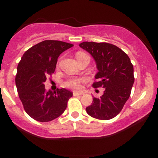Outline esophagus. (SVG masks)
<instances>
[{"mask_svg":"<svg viewBox=\"0 0 158 158\" xmlns=\"http://www.w3.org/2000/svg\"><path fill=\"white\" fill-rule=\"evenodd\" d=\"M73 94L74 97H77V96L82 95V94H84V93H83V92H81V91H74Z\"/></svg>","mask_w":158,"mask_h":158,"instance_id":"1","label":"esophagus"}]
</instances>
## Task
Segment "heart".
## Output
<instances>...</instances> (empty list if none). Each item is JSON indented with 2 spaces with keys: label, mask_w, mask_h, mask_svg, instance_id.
<instances>
[{
  "label": "heart",
  "mask_w": 158,
  "mask_h": 158,
  "mask_svg": "<svg viewBox=\"0 0 158 158\" xmlns=\"http://www.w3.org/2000/svg\"><path fill=\"white\" fill-rule=\"evenodd\" d=\"M81 52H78L77 56L79 54H81ZM80 84H81V79H77V78H71V79H68L64 83V86L67 87V88H73V89H79L80 88Z\"/></svg>",
  "instance_id": "heart-1"
}]
</instances>
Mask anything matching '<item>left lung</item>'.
Returning <instances> with one entry per match:
<instances>
[{
  "instance_id": "obj_1",
  "label": "left lung",
  "mask_w": 158,
  "mask_h": 158,
  "mask_svg": "<svg viewBox=\"0 0 158 158\" xmlns=\"http://www.w3.org/2000/svg\"><path fill=\"white\" fill-rule=\"evenodd\" d=\"M79 47L89 52L96 62L98 72L93 87L105 88L102 97H94L92 104L86 108L87 113L102 120L114 118L131 94L135 81L131 60L118 47L108 43L85 41Z\"/></svg>"
}]
</instances>
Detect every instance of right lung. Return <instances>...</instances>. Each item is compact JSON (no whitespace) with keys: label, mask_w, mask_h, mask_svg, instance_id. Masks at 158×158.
<instances>
[{"label":"right lung","mask_w":158,"mask_h":158,"mask_svg":"<svg viewBox=\"0 0 158 158\" xmlns=\"http://www.w3.org/2000/svg\"><path fill=\"white\" fill-rule=\"evenodd\" d=\"M73 45L60 41L46 40L24 52L17 68L15 84L25 111L39 122H49L64 113L70 90L61 88L46 90L44 82L54 73L61 53Z\"/></svg>","instance_id":"1"}]
</instances>
